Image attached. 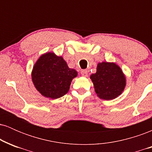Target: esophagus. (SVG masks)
Returning <instances> with one entry per match:
<instances>
[{
	"label": "esophagus",
	"instance_id": "1",
	"mask_svg": "<svg viewBox=\"0 0 152 152\" xmlns=\"http://www.w3.org/2000/svg\"><path fill=\"white\" fill-rule=\"evenodd\" d=\"M81 74L83 76H87V75H88V71H87L86 69H83V70L81 71Z\"/></svg>",
	"mask_w": 152,
	"mask_h": 152
}]
</instances>
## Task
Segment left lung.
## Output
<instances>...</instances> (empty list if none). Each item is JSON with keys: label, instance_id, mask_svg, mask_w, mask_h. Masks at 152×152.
<instances>
[{"label": "left lung", "instance_id": "8db88e82", "mask_svg": "<svg viewBox=\"0 0 152 152\" xmlns=\"http://www.w3.org/2000/svg\"><path fill=\"white\" fill-rule=\"evenodd\" d=\"M90 78L97 96L104 100L116 99L126 86V77L115 63H99L96 73L92 74Z\"/></svg>", "mask_w": 152, "mask_h": 152}]
</instances>
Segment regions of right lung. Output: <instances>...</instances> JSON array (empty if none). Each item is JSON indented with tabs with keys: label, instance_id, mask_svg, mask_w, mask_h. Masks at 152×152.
I'll use <instances>...</instances> for the list:
<instances>
[{
	"label": "right lung",
	"instance_id": "right-lung-1",
	"mask_svg": "<svg viewBox=\"0 0 152 152\" xmlns=\"http://www.w3.org/2000/svg\"><path fill=\"white\" fill-rule=\"evenodd\" d=\"M77 71L69 69L62 56L48 52L43 54L33 68L31 77L35 87L43 96L58 99L68 93Z\"/></svg>",
	"mask_w": 152,
	"mask_h": 152
}]
</instances>
